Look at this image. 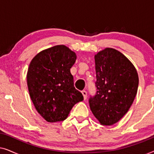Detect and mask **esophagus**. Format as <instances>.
<instances>
[{"instance_id":"1","label":"esophagus","mask_w":154,"mask_h":154,"mask_svg":"<svg viewBox=\"0 0 154 154\" xmlns=\"http://www.w3.org/2000/svg\"><path fill=\"white\" fill-rule=\"evenodd\" d=\"M82 94H83V95L84 100H86V99H87V92H86L85 90H83V91H82Z\"/></svg>"}]
</instances>
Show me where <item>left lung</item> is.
Here are the masks:
<instances>
[{"instance_id":"left-lung-1","label":"left lung","mask_w":154,"mask_h":154,"mask_svg":"<svg viewBox=\"0 0 154 154\" xmlns=\"http://www.w3.org/2000/svg\"><path fill=\"white\" fill-rule=\"evenodd\" d=\"M96 94L89 104L94 117L103 125L119 121L133 103L139 85L134 65L113 48H107L94 56Z\"/></svg>"}]
</instances>
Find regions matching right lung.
Returning <instances> with one entry per match:
<instances>
[{
  "mask_svg": "<svg viewBox=\"0 0 154 154\" xmlns=\"http://www.w3.org/2000/svg\"><path fill=\"white\" fill-rule=\"evenodd\" d=\"M75 60L74 52L60 45L39 52L29 64L26 75L29 94L46 121H64L73 106L83 100L70 72Z\"/></svg>",
  "mask_w": 154,
  "mask_h": 154,
  "instance_id": "right-lung-1",
  "label": "right lung"
}]
</instances>
